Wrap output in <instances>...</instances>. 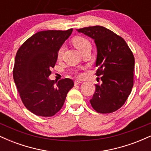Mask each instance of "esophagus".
<instances>
[{"label":"esophagus","mask_w":151,"mask_h":151,"mask_svg":"<svg viewBox=\"0 0 151 151\" xmlns=\"http://www.w3.org/2000/svg\"><path fill=\"white\" fill-rule=\"evenodd\" d=\"M80 83H81V81H79V80H75L74 81V85H78V84H80Z\"/></svg>","instance_id":"obj_1"}]
</instances>
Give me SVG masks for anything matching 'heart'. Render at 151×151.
<instances>
[{
	"instance_id": "b5f03b06",
	"label": "heart",
	"mask_w": 151,
	"mask_h": 151,
	"mask_svg": "<svg viewBox=\"0 0 151 151\" xmlns=\"http://www.w3.org/2000/svg\"><path fill=\"white\" fill-rule=\"evenodd\" d=\"M72 43L75 47H77L79 51L81 52L83 50L85 49L87 46L91 45V43L87 39H86L85 37H74L72 40ZM64 46H61L60 48H59L58 51V58H61V57L62 56V54H63L64 52ZM82 74H78V77H81Z\"/></svg>"
}]
</instances>
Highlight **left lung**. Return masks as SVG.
Returning <instances> with one entry per match:
<instances>
[{"instance_id":"8db88e82","label":"left lung","mask_w":151,"mask_h":151,"mask_svg":"<svg viewBox=\"0 0 151 151\" xmlns=\"http://www.w3.org/2000/svg\"><path fill=\"white\" fill-rule=\"evenodd\" d=\"M92 38L97 49L96 76L102 84H95L96 91L90 100L98 113L116 111L124 104L133 86L135 60L126 41L111 30L99 25L77 30Z\"/></svg>"}]
</instances>
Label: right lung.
<instances>
[{"label":"right lung","mask_w":151,"mask_h":151,"mask_svg":"<svg viewBox=\"0 0 151 151\" xmlns=\"http://www.w3.org/2000/svg\"><path fill=\"white\" fill-rule=\"evenodd\" d=\"M73 29L40 31L20 46L15 59L13 74L25 106L40 116L50 117L62 109L68 91L74 86L65 78L55 84L50 69L58 60V51Z\"/></svg>","instance_id":"right-lung-1"}]
</instances>
